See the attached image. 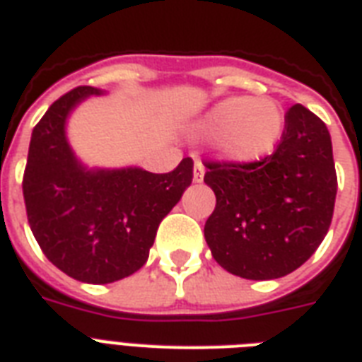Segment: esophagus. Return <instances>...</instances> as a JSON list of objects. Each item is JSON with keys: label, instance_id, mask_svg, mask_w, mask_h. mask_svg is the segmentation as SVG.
<instances>
[{"label": "esophagus", "instance_id": "34e87169", "mask_svg": "<svg viewBox=\"0 0 362 362\" xmlns=\"http://www.w3.org/2000/svg\"><path fill=\"white\" fill-rule=\"evenodd\" d=\"M204 178V167L201 161H195V165H193V182L195 184H201Z\"/></svg>", "mask_w": 362, "mask_h": 362}]
</instances>
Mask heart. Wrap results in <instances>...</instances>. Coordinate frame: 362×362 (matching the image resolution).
I'll list each match as a JSON object with an SVG mask.
<instances>
[{"instance_id":"obj_1","label":"heart","mask_w":362,"mask_h":362,"mask_svg":"<svg viewBox=\"0 0 362 362\" xmlns=\"http://www.w3.org/2000/svg\"><path fill=\"white\" fill-rule=\"evenodd\" d=\"M193 133L216 136V152L229 163H257L280 146L286 110L276 99L231 95L212 105L193 124Z\"/></svg>"}]
</instances>
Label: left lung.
<instances>
[{
  "label": "left lung",
  "instance_id": "left-lung-1",
  "mask_svg": "<svg viewBox=\"0 0 362 362\" xmlns=\"http://www.w3.org/2000/svg\"><path fill=\"white\" fill-rule=\"evenodd\" d=\"M216 209L204 238L220 267L246 280H274L312 257L329 227L337 170L327 125L303 105L286 115L280 146L257 163H206Z\"/></svg>",
  "mask_w": 362,
  "mask_h": 362
}]
</instances>
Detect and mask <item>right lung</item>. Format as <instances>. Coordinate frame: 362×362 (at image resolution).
<instances>
[{
  "label": "right lung",
  "instance_id": "obj_1",
  "mask_svg": "<svg viewBox=\"0 0 362 362\" xmlns=\"http://www.w3.org/2000/svg\"><path fill=\"white\" fill-rule=\"evenodd\" d=\"M105 90L78 86L59 98L33 127L25 165V210L48 261L86 284H112L146 263L158 227L193 178L184 158L173 173L129 165L88 167L67 139L73 110Z\"/></svg>",
  "mask_w": 362,
  "mask_h": 362
}]
</instances>
